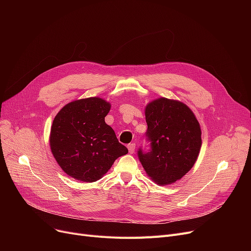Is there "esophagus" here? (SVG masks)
Instances as JSON below:
<instances>
[{
  "mask_svg": "<svg viewBox=\"0 0 251 251\" xmlns=\"http://www.w3.org/2000/svg\"><path fill=\"white\" fill-rule=\"evenodd\" d=\"M127 148H128V151H129L130 153H133V152L135 151L136 144H135V143H130V144H128Z\"/></svg>",
  "mask_w": 251,
  "mask_h": 251,
  "instance_id": "esophagus-1",
  "label": "esophagus"
}]
</instances>
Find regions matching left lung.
<instances>
[{
	"label": "left lung",
	"instance_id": "obj_1",
	"mask_svg": "<svg viewBox=\"0 0 251 251\" xmlns=\"http://www.w3.org/2000/svg\"><path fill=\"white\" fill-rule=\"evenodd\" d=\"M144 113L151 150H139V161L154 183L173 184L197 161L201 148V125L188 105L176 100H153Z\"/></svg>",
	"mask_w": 251,
	"mask_h": 251
}]
</instances>
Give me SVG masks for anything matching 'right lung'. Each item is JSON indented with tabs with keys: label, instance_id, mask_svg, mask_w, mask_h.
Listing matches in <instances>:
<instances>
[{
	"label": "right lung",
	"instance_id": "obj_1",
	"mask_svg": "<svg viewBox=\"0 0 251 251\" xmlns=\"http://www.w3.org/2000/svg\"><path fill=\"white\" fill-rule=\"evenodd\" d=\"M110 110L111 103L101 98L75 100L65 104L52 121L51 153L64 172L75 180H100L115 160L128 152L104 122Z\"/></svg>",
	"mask_w": 251,
	"mask_h": 251
}]
</instances>
